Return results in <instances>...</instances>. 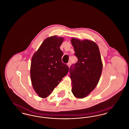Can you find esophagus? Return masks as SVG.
Wrapping results in <instances>:
<instances>
[{
  "label": "esophagus",
  "instance_id": "esophagus-1",
  "mask_svg": "<svg viewBox=\"0 0 129 129\" xmlns=\"http://www.w3.org/2000/svg\"><path fill=\"white\" fill-rule=\"evenodd\" d=\"M67 65L68 66V67H70V66H71V62H69V63H68Z\"/></svg>",
  "mask_w": 129,
  "mask_h": 129
}]
</instances>
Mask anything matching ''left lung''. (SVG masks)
Here are the masks:
<instances>
[{
	"mask_svg": "<svg viewBox=\"0 0 129 129\" xmlns=\"http://www.w3.org/2000/svg\"><path fill=\"white\" fill-rule=\"evenodd\" d=\"M71 43L78 61L70 69L72 92L77 98H83L95 88L100 80L103 63L98 46L89 40L73 38Z\"/></svg>",
	"mask_w": 129,
	"mask_h": 129,
	"instance_id": "left-lung-1",
	"label": "left lung"
}]
</instances>
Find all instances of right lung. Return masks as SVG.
Returning a JSON list of instances; mask_svg holds the SVG:
<instances>
[{
    "label": "right lung",
    "mask_w": 129,
    "mask_h": 129,
    "mask_svg": "<svg viewBox=\"0 0 129 129\" xmlns=\"http://www.w3.org/2000/svg\"><path fill=\"white\" fill-rule=\"evenodd\" d=\"M63 38H46L32 58L31 82L39 97H48L67 75L69 68L61 60L63 53L60 46Z\"/></svg>",
    "instance_id": "1"
}]
</instances>
